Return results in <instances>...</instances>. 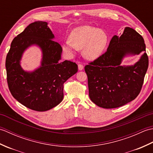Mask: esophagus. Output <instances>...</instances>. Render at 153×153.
<instances>
[{"label": "esophagus", "mask_w": 153, "mask_h": 153, "mask_svg": "<svg viewBox=\"0 0 153 153\" xmlns=\"http://www.w3.org/2000/svg\"><path fill=\"white\" fill-rule=\"evenodd\" d=\"M78 69H79V70H82L83 69V66L82 64H78Z\"/></svg>", "instance_id": "1"}]
</instances>
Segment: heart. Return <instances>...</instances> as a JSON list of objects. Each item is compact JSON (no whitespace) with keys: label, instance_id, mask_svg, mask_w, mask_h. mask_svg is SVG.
<instances>
[{"label":"heart","instance_id":"1","mask_svg":"<svg viewBox=\"0 0 153 153\" xmlns=\"http://www.w3.org/2000/svg\"><path fill=\"white\" fill-rule=\"evenodd\" d=\"M70 40L63 44V50L70 56L75 51L83 49V55L86 59L93 60L102 53L108 43V35L106 32L89 25L79 26L71 31Z\"/></svg>","mask_w":153,"mask_h":153}]
</instances>
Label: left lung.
Segmentation results:
<instances>
[{
	"instance_id": "left-lung-1",
	"label": "left lung",
	"mask_w": 153,
	"mask_h": 153,
	"mask_svg": "<svg viewBox=\"0 0 153 153\" xmlns=\"http://www.w3.org/2000/svg\"><path fill=\"white\" fill-rule=\"evenodd\" d=\"M144 39L131 27L114 35L105 53L85 66L91 100L104 108H114L132 101L140 93L149 66ZM143 53L133 66H121L127 55Z\"/></svg>"
}]
</instances>
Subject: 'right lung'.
<instances>
[{
    "mask_svg": "<svg viewBox=\"0 0 153 153\" xmlns=\"http://www.w3.org/2000/svg\"><path fill=\"white\" fill-rule=\"evenodd\" d=\"M48 23H31L13 39L6 58L7 82L14 98L27 108L43 112L60 104L64 97V83L77 71V65L69 60L61 62L62 48L53 41ZM33 44L42 51L41 66L31 73L20 66L25 50Z\"/></svg>",
    "mask_w": 153,
    "mask_h": 153,
    "instance_id": "add662e5",
    "label": "right lung"
}]
</instances>
